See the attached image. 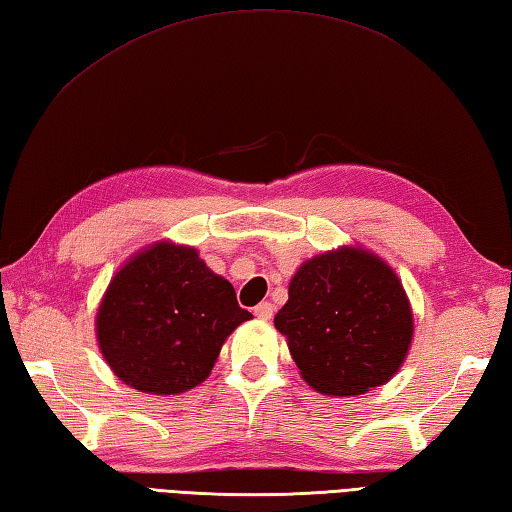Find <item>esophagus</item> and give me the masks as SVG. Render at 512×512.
Segmentation results:
<instances>
[{
  "label": "esophagus",
  "instance_id": "34e87169",
  "mask_svg": "<svg viewBox=\"0 0 512 512\" xmlns=\"http://www.w3.org/2000/svg\"><path fill=\"white\" fill-rule=\"evenodd\" d=\"M273 304L271 302H259L257 306H255V315H257V318H262V320H271L273 318Z\"/></svg>",
  "mask_w": 512,
  "mask_h": 512
}]
</instances>
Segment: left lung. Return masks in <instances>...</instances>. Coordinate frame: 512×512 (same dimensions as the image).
I'll return each mask as SVG.
<instances>
[{"label":"left lung","mask_w":512,"mask_h":512,"mask_svg":"<svg viewBox=\"0 0 512 512\" xmlns=\"http://www.w3.org/2000/svg\"><path fill=\"white\" fill-rule=\"evenodd\" d=\"M275 327L302 378L331 396L387 383L412 342V311L392 268L356 248L313 257L295 273Z\"/></svg>","instance_id":"8db88e82"}]
</instances>
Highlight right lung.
Masks as SVG:
<instances>
[{
  "instance_id": "obj_1",
  "label": "right lung",
  "mask_w": 512,
  "mask_h": 512,
  "mask_svg": "<svg viewBox=\"0 0 512 512\" xmlns=\"http://www.w3.org/2000/svg\"><path fill=\"white\" fill-rule=\"evenodd\" d=\"M250 318L197 250L156 244L109 284L96 329L120 380L141 392L181 394L208 378L224 340Z\"/></svg>"
}]
</instances>
